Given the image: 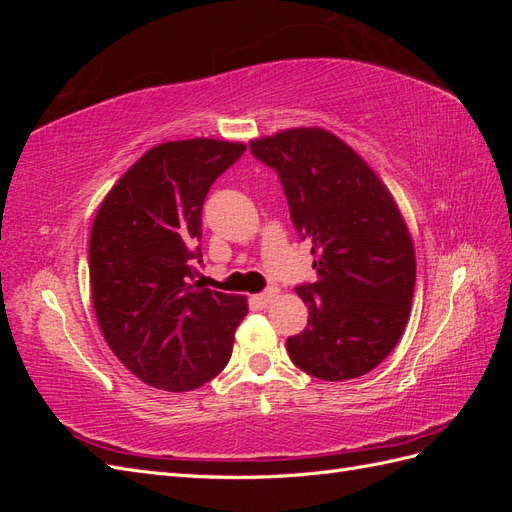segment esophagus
I'll list each match as a JSON object with an SVG mask.
<instances>
[{
    "mask_svg": "<svg viewBox=\"0 0 512 512\" xmlns=\"http://www.w3.org/2000/svg\"><path fill=\"white\" fill-rule=\"evenodd\" d=\"M273 299H275V290L269 288L265 292H260V294H254V297H250V305L254 309H262V307H267Z\"/></svg>",
    "mask_w": 512,
    "mask_h": 512,
    "instance_id": "obj_1",
    "label": "esophagus"
}]
</instances>
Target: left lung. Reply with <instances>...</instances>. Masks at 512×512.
I'll list each match as a JSON object with an SVG mask.
<instances>
[{
    "label": "left lung",
    "mask_w": 512,
    "mask_h": 512,
    "mask_svg": "<svg viewBox=\"0 0 512 512\" xmlns=\"http://www.w3.org/2000/svg\"><path fill=\"white\" fill-rule=\"evenodd\" d=\"M282 181L292 226L312 243L316 282L299 284L309 318L286 339L305 374L339 382L397 346L416 282L414 245L391 192L327 130L294 128L250 143Z\"/></svg>",
    "instance_id": "left-lung-1"
}]
</instances>
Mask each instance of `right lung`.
Returning <instances> with one entry per match:
<instances>
[{
    "mask_svg": "<svg viewBox=\"0 0 512 512\" xmlns=\"http://www.w3.org/2000/svg\"><path fill=\"white\" fill-rule=\"evenodd\" d=\"M245 145L190 138L149 149L98 209L89 237L91 299L108 348L153 389L192 391L226 367L241 294L194 282L203 205Z\"/></svg>",
    "mask_w": 512,
    "mask_h": 512,
    "instance_id": "add662e5",
    "label": "right lung"
}]
</instances>
